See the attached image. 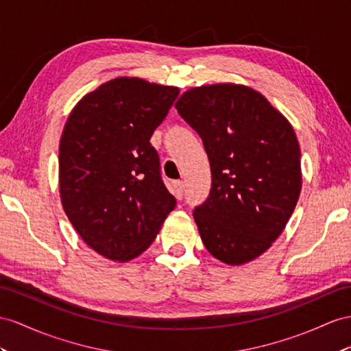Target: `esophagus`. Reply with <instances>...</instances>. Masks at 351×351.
<instances>
[{"instance_id":"esophagus-1","label":"esophagus","mask_w":351,"mask_h":351,"mask_svg":"<svg viewBox=\"0 0 351 351\" xmlns=\"http://www.w3.org/2000/svg\"><path fill=\"white\" fill-rule=\"evenodd\" d=\"M173 186V195L176 199H182V193H184V184L181 181H175L172 184Z\"/></svg>"}]
</instances>
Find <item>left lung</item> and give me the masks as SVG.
I'll return each instance as SVG.
<instances>
[{"instance_id": "1", "label": "left lung", "mask_w": 351, "mask_h": 351, "mask_svg": "<svg viewBox=\"0 0 351 351\" xmlns=\"http://www.w3.org/2000/svg\"><path fill=\"white\" fill-rule=\"evenodd\" d=\"M175 108L200 134L210 161L209 199L194 210L204 247L228 265L254 261L282 234L300 199L301 149L292 124L243 84L193 87Z\"/></svg>"}]
</instances>
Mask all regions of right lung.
I'll return each mask as SVG.
<instances>
[{"mask_svg":"<svg viewBox=\"0 0 351 351\" xmlns=\"http://www.w3.org/2000/svg\"><path fill=\"white\" fill-rule=\"evenodd\" d=\"M178 95L173 86L117 77L80 99L65 123L60 202L84 243L111 261L145 252L175 209L149 139Z\"/></svg>","mask_w":351,"mask_h":351,"instance_id":"add662e5","label":"right lung"}]
</instances>
